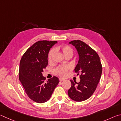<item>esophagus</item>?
I'll return each mask as SVG.
<instances>
[{"label": "esophagus", "instance_id": "esophagus-1", "mask_svg": "<svg viewBox=\"0 0 121 121\" xmlns=\"http://www.w3.org/2000/svg\"><path fill=\"white\" fill-rule=\"evenodd\" d=\"M59 81H60V82H62V81H64V79H63V78H59Z\"/></svg>", "mask_w": 121, "mask_h": 121}]
</instances>
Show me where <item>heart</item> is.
Segmentation results:
<instances>
[{
	"label": "heart",
	"instance_id": "heart-1",
	"mask_svg": "<svg viewBox=\"0 0 121 121\" xmlns=\"http://www.w3.org/2000/svg\"><path fill=\"white\" fill-rule=\"evenodd\" d=\"M60 49L62 51L63 54L66 57L72 56L73 51L70 46L67 45L62 46L61 47H57L55 48L50 49L48 54V60L49 63H52L53 61L54 55L56 52V50ZM71 69V66L69 65H60L54 69V72L56 75L61 77H65L67 75L68 72Z\"/></svg>",
	"mask_w": 121,
	"mask_h": 121
}]
</instances>
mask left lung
I'll use <instances>...</instances> for the list:
<instances>
[{
  "instance_id": "obj_1",
  "label": "left lung",
  "mask_w": 121,
  "mask_h": 121,
  "mask_svg": "<svg viewBox=\"0 0 121 121\" xmlns=\"http://www.w3.org/2000/svg\"><path fill=\"white\" fill-rule=\"evenodd\" d=\"M69 43L75 46L79 55V60L74 71L80 75L79 83L71 80V87L68 95L76 101L86 100L96 90L102 73V65L96 51L80 40H73Z\"/></svg>"
}]
</instances>
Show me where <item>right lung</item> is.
I'll list each match as a JSON object with an SVG mask.
<instances>
[{"instance_id":"right-lung-1","label":"right lung","mask_w":121,"mask_h":121,"mask_svg":"<svg viewBox=\"0 0 121 121\" xmlns=\"http://www.w3.org/2000/svg\"><path fill=\"white\" fill-rule=\"evenodd\" d=\"M57 42L37 41L27 49L20 60L19 80L27 96L36 103H43L49 100L59 82L56 77L46 81L42 74L48 65L49 51Z\"/></svg>"}]
</instances>
